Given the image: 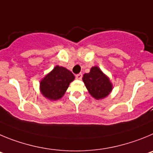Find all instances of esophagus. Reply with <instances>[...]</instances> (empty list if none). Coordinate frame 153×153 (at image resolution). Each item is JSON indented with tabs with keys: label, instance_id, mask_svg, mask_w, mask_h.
I'll return each instance as SVG.
<instances>
[{
	"label": "esophagus",
	"instance_id": "34e87169",
	"mask_svg": "<svg viewBox=\"0 0 153 153\" xmlns=\"http://www.w3.org/2000/svg\"><path fill=\"white\" fill-rule=\"evenodd\" d=\"M75 78H76V79H78V80L82 79V73L78 74V75H75Z\"/></svg>",
	"mask_w": 153,
	"mask_h": 153
}]
</instances>
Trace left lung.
I'll return each instance as SVG.
<instances>
[{
	"mask_svg": "<svg viewBox=\"0 0 153 153\" xmlns=\"http://www.w3.org/2000/svg\"><path fill=\"white\" fill-rule=\"evenodd\" d=\"M82 80L89 94L96 100L105 98L113 90V85L109 77L98 66L91 67L89 73L84 74Z\"/></svg>",
	"mask_w": 153,
	"mask_h": 153,
	"instance_id": "obj_1",
	"label": "left lung"
}]
</instances>
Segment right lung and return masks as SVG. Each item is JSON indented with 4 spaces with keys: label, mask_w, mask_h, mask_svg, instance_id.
<instances>
[{
    "label": "right lung",
    "mask_w": 153,
    "mask_h": 153,
    "mask_svg": "<svg viewBox=\"0 0 153 153\" xmlns=\"http://www.w3.org/2000/svg\"><path fill=\"white\" fill-rule=\"evenodd\" d=\"M74 79L75 75L71 71L62 66L56 65L41 79L39 90L42 96L49 100H59Z\"/></svg>",
    "instance_id": "right-lung-1"
}]
</instances>
